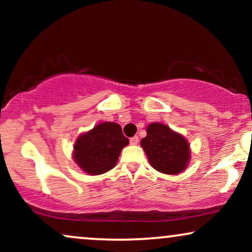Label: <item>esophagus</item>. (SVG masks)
I'll list each match as a JSON object with an SVG mask.
<instances>
[{
	"label": "esophagus",
	"mask_w": 252,
	"mask_h": 252,
	"mask_svg": "<svg viewBox=\"0 0 252 252\" xmlns=\"http://www.w3.org/2000/svg\"><path fill=\"white\" fill-rule=\"evenodd\" d=\"M130 143H131L132 146H136V144L138 143V137H137V136H134V137L130 138Z\"/></svg>",
	"instance_id": "esophagus-1"
}]
</instances>
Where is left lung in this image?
<instances>
[{
    "instance_id": "1",
    "label": "left lung",
    "mask_w": 252,
    "mask_h": 252,
    "mask_svg": "<svg viewBox=\"0 0 252 252\" xmlns=\"http://www.w3.org/2000/svg\"><path fill=\"white\" fill-rule=\"evenodd\" d=\"M150 166L168 175L180 174L190 161L189 141L179 132L162 123H150L147 136L141 141Z\"/></svg>"
}]
</instances>
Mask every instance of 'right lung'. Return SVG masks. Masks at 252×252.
<instances>
[{"instance_id": "obj_1", "label": "right lung", "mask_w": 252, "mask_h": 252, "mask_svg": "<svg viewBox=\"0 0 252 252\" xmlns=\"http://www.w3.org/2000/svg\"><path fill=\"white\" fill-rule=\"evenodd\" d=\"M129 140L122 134L120 124L98 123L77 137L73 146V161L89 175H100L116 166L118 156Z\"/></svg>"}]
</instances>
